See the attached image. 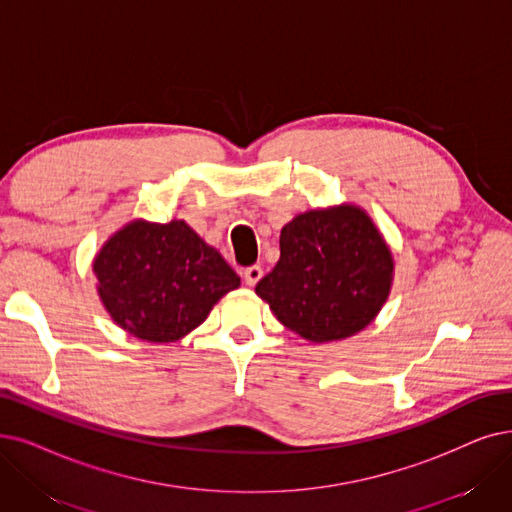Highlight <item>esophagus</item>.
Returning a JSON list of instances; mask_svg holds the SVG:
<instances>
[{"label": "esophagus", "mask_w": 512, "mask_h": 512, "mask_svg": "<svg viewBox=\"0 0 512 512\" xmlns=\"http://www.w3.org/2000/svg\"><path fill=\"white\" fill-rule=\"evenodd\" d=\"M262 267H258V264H254V267H248L243 271V279H245V283L250 285V288H254V285L262 279Z\"/></svg>", "instance_id": "1"}]
</instances>
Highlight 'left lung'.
Returning <instances> with one entry per match:
<instances>
[{"label": "left lung", "instance_id": "1", "mask_svg": "<svg viewBox=\"0 0 512 512\" xmlns=\"http://www.w3.org/2000/svg\"><path fill=\"white\" fill-rule=\"evenodd\" d=\"M281 256L256 294L313 344L344 340L370 325L393 288L395 260L363 208L340 203L302 212L281 229Z\"/></svg>", "mask_w": 512, "mask_h": 512}]
</instances>
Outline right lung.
Here are the masks:
<instances>
[{
    "label": "right lung",
    "mask_w": 512,
    "mask_h": 512,
    "mask_svg": "<svg viewBox=\"0 0 512 512\" xmlns=\"http://www.w3.org/2000/svg\"><path fill=\"white\" fill-rule=\"evenodd\" d=\"M92 271L111 319L147 342L185 338L241 285L218 250L176 218L130 220L102 243Z\"/></svg>",
    "instance_id": "obj_1"
}]
</instances>
